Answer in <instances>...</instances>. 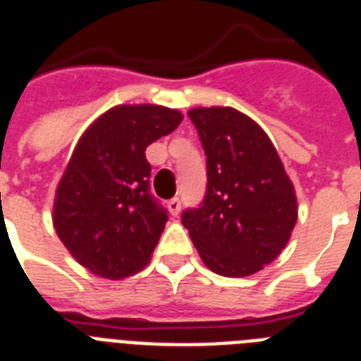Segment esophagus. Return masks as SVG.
<instances>
[{
    "label": "esophagus",
    "instance_id": "1",
    "mask_svg": "<svg viewBox=\"0 0 361 361\" xmlns=\"http://www.w3.org/2000/svg\"><path fill=\"white\" fill-rule=\"evenodd\" d=\"M169 209H170V214L174 215V217L178 214H180V209H181V200H180V198H178V197L172 198V200H170V202H169Z\"/></svg>",
    "mask_w": 361,
    "mask_h": 361
}]
</instances>
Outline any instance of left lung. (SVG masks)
Returning <instances> with one entry per match:
<instances>
[{"label": "left lung", "instance_id": "left-lung-1", "mask_svg": "<svg viewBox=\"0 0 361 361\" xmlns=\"http://www.w3.org/2000/svg\"><path fill=\"white\" fill-rule=\"evenodd\" d=\"M206 153V195L181 223L212 271L245 277L277 258L298 219L294 187L268 135L234 109L187 112Z\"/></svg>", "mask_w": 361, "mask_h": 361}]
</instances>
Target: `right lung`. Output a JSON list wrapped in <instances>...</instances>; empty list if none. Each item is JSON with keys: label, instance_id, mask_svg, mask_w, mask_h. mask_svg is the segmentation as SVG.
Wrapping results in <instances>:
<instances>
[{"label": "right lung", "instance_id": "obj_1", "mask_svg": "<svg viewBox=\"0 0 361 361\" xmlns=\"http://www.w3.org/2000/svg\"><path fill=\"white\" fill-rule=\"evenodd\" d=\"M180 123L178 110L121 104L78 142L56 192L54 228L92 274L123 279L152 257L169 212L149 189L146 147Z\"/></svg>", "mask_w": 361, "mask_h": 361}]
</instances>
